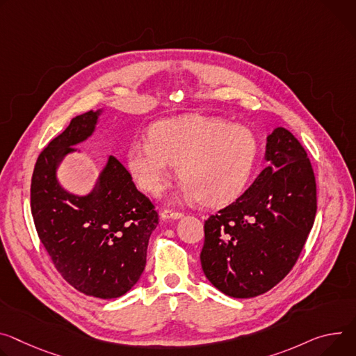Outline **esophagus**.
Returning a JSON list of instances; mask_svg holds the SVG:
<instances>
[{
  "label": "esophagus",
  "instance_id": "34e87169",
  "mask_svg": "<svg viewBox=\"0 0 356 356\" xmlns=\"http://www.w3.org/2000/svg\"><path fill=\"white\" fill-rule=\"evenodd\" d=\"M160 217H161V220H168V218H175V220H176V218H181V217H183V213L166 209V210H163V211L160 213Z\"/></svg>",
  "mask_w": 356,
  "mask_h": 356
}]
</instances>
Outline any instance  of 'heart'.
<instances>
[{"label": "heart", "mask_w": 356, "mask_h": 356, "mask_svg": "<svg viewBox=\"0 0 356 356\" xmlns=\"http://www.w3.org/2000/svg\"><path fill=\"white\" fill-rule=\"evenodd\" d=\"M150 140H138L127 150V168L138 184L156 195L173 163L187 199L206 206L233 202L247 186L258 157L251 129L218 118L191 115L154 123Z\"/></svg>", "instance_id": "obj_1"}]
</instances>
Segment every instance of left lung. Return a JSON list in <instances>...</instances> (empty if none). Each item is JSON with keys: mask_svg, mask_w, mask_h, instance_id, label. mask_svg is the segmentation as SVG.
Instances as JSON below:
<instances>
[{"mask_svg": "<svg viewBox=\"0 0 356 356\" xmlns=\"http://www.w3.org/2000/svg\"><path fill=\"white\" fill-rule=\"evenodd\" d=\"M270 165L243 195L204 221L202 268L221 293L261 296L293 270L316 214V183L304 146L277 127Z\"/></svg>", "mask_w": 356, "mask_h": 356, "instance_id": "8db88e82", "label": "left lung"}]
</instances>
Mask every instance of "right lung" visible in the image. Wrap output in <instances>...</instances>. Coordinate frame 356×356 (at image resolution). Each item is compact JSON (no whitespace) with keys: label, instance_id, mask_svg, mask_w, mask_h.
Returning <instances> with one entry per match:
<instances>
[{"label":"right lung","instance_id":"obj_1","mask_svg":"<svg viewBox=\"0 0 356 356\" xmlns=\"http://www.w3.org/2000/svg\"><path fill=\"white\" fill-rule=\"evenodd\" d=\"M96 119L93 111L75 116L42 149L31 180V213L62 278L85 296L111 300L126 294L142 275L159 214L113 156L90 195L78 197L59 186L58 163L93 132Z\"/></svg>","mask_w":356,"mask_h":356}]
</instances>
